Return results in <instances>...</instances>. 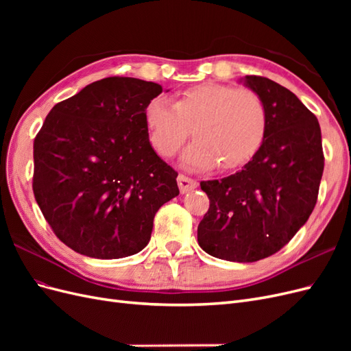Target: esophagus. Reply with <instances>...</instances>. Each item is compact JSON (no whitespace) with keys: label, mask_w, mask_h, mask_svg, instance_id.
<instances>
[{"label":"esophagus","mask_w":351,"mask_h":351,"mask_svg":"<svg viewBox=\"0 0 351 351\" xmlns=\"http://www.w3.org/2000/svg\"><path fill=\"white\" fill-rule=\"evenodd\" d=\"M177 182H178L180 192H182V193H187V192H190V190H193V189L197 187L196 180L190 178V177L184 176V174H180L178 178H177Z\"/></svg>","instance_id":"obj_1"}]
</instances>
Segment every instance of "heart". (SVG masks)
I'll list each match as a JSON object with an SVG mask.
<instances>
[{
    "label": "heart",
    "mask_w": 351,
    "mask_h": 351,
    "mask_svg": "<svg viewBox=\"0 0 351 351\" xmlns=\"http://www.w3.org/2000/svg\"><path fill=\"white\" fill-rule=\"evenodd\" d=\"M149 139L158 154L176 155L193 129L196 142L183 161L190 168L236 169L258 154L268 132L267 104L252 89L202 83L178 95L149 101L145 110Z\"/></svg>",
    "instance_id": "obj_1"
}]
</instances>
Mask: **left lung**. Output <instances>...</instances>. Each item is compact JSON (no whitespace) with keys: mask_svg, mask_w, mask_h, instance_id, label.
Wrapping results in <instances>:
<instances>
[{"mask_svg":"<svg viewBox=\"0 0 351 351\" xmlns=\"http://www.w3.org/2000/svg\"><path fill=\"white\" fill-rule=\"evenodd\" d=\"M244 83L267 104V137L241 171L200 182L209 209L199 246L230 262L268 258L294 237L316 205L325 161L319 123L293 92L262 76Z\"/></svg>","mask_w":351,"mask_h":351,"instance_id":"left-lung-1","label":"left lung"}]
</instances>
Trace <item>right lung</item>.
<instances>
[{"instance_id": "obj_1", "label": "right lung", "mask_w": 351, "mask_h": 351, "mask_svg": "<svg viewBox=\"0 0 351 351\" xmlns=\"http://www.w3.org/2000/svg\"><path fill=\"white\" fill-rule=\"evenodd\" d=\"M161 84L93 82L49 111L34 142V195L54 234L74 252L119 259L151 240L154 217L178 192L145 121Z\"/></svg>"}]
</instances>
